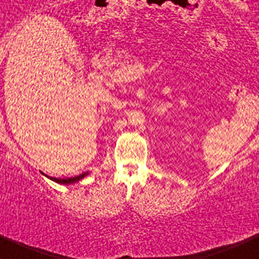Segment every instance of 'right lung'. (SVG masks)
I'll return each mask as SVG.
<instances>
[{
	"label": "right lung",
	"mask_w": 259,
	"mask_h": 259,
	"mask_svg": "<svg viewBox=\"0 0 259 259\" xmlns=\"http://www.w3.org/2000/svg\"><path fill=\"white\" fill-rule=\"evenodd\" d=\"M88 174H89V171L80 174V176H77V177H73V178H50V177H49V178H50L51 181H54V182H57V183H59V185H66L67 186V185H73V183H76V182L81 181V179L85 178ZM46 177H48V176H46Z\"/></svg>",
	"instance_id": "obj_1"
}]
</instances>
